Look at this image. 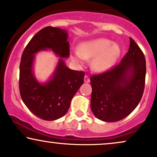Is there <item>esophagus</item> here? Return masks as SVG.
I'll use <instances>...</instances> for the list:
<instances>
[{
    "label": "esophagus",
    "instance_id": "obj_1",
    "mask_svg": "<svg viewBox=\"0 0 157 157\" xmlns=\"http://www.w3.org/2000/svg\"><path fill=\"white\" fill-rule=\"evenodd\" d=\"M84 82H86V83H88V82H90V79L89 77H88V76H87V75H86L84 77Z\"/></svg>",
    "mask_w": 157,
    "mask_h": 157
}]
</instances>
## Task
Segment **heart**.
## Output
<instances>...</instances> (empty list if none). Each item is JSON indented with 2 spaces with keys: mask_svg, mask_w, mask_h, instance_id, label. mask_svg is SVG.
<instances>
[{
  "mask_svg": "<svg viewBox=\"0 0 157 157\" xmlns=\"http://www.w3.org/2000/svg\"><path fill=\"white\" fill-rule=\"evenodd\" d=\"M118 45L107 39H97L86 41L79 46V51L71 52L73 60L83 63L86 60H92L91 67L97 72H104L113 67L119 57Z\"/></svg>",
  "mask_w": 157,
  "mask_h": 157,
  "instance_id": "b5f03b06",
  "label": "heart"
}]
</instances>
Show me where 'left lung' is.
<instances>
[{
  "instance_id": "obj_1",
  "label": "left lung",
  "mask_w": 157,
  "mask_h": 157,
  "mask_svg": "<svg viewBox=\"0 0 157 157\" xmlns=\"http://www.w3.org/2000/svg\"><path fill=\"white\" fill-rule=\"evenodd\" d=\"M145 73L144 54L130 38L129 51L119 64L90 77V108L94 116L105 122L118 121L129 116L143 97Z\"/></svg>"
}]
</instances>
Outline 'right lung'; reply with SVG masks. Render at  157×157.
<instances>
[{
    "label": "right lung",
    "mask_w": 157,
    "mask_h": 157,
    "mask_svg": "<svg viewBox=\"0 0 157 157\" xmlns=\"http://www.w3.org/2000/svg\"><path fill=\"white\" fill-rule=\"evenodd\" d=\"M68 33L59 28L46 27L36 33L22 52L20 65V92L29 110L45 121H54L67 113L71 99L83 84L85 73L70 69L63 58L69 57ZM50 49L59 59L46 83H39L33 72L35 55Z\"/></svg>",
    "instance_id": "right-lung-1"
}]
</instances>
